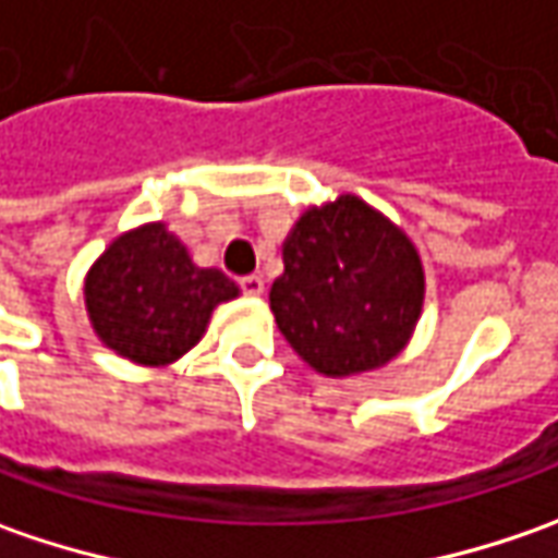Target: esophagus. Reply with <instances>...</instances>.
Instances as JSON below:
<instances>
[{
  "label": "esophagus",
  "mask_w": 558,
  "mask_h": 558,
  "mask_svg": "<svg viewBox=\"0 0 558 558\" xmlns=\"http://www.w3.org/2000/svg\"><path fill=\"white\" fill-rule=\"evenodd\" d=\"M239 286H242V291H245V294H251V298H260V294H264V289H267V282H264V276H260V272L242 276V279H239Z\"/></svg>",
  "instance_id": "34e87169"
}]
</instances>
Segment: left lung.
<instances>
[{
  "instance_id": "1",
  "label": "left lung",
  "mask_w": 558,
  "mask_h": 558,
  "mask_svg": "<svg viewBox=\"0 0 558 558\" xmlns=\"http://www.w3.org/2000/svg\"><path fill=\"white\" fill-rule=\"evenodd\" d=\"M282 264L269 311L316 373H369L407 348L425 301L422 260L410 235L363 198L338 195L304 210Z\"/></svg>"
}]
</instances>
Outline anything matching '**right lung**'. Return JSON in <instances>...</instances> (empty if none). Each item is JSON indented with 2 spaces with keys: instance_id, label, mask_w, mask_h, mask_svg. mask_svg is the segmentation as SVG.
<instances>
[{
  "instance_id": "add662e5",
  "label": "right lung",
  "mask_w": 558,
  "mask_h": 558,
  "mask_svg": "<svg viewBox=\"0 0 558 558\" xmlns=\"http://www.w3.org/2000/svg\"><path fill=\"white\" fill-rule=\"evenodd\" d=\"M83 298L105 348L140 366H167L202 341L214 307L239 298V286L217 267H195L163 223H145L105 247Z\"/></svg>"
}]
</instances>
